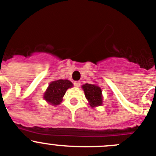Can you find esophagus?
Segmentation results:
<instances>
[{
    "mask_svg": "<svg viewBox=\"0 0 156 156\" xmlns=\"http://www.w3.org/2000/svg\"><path fill=\"white\" fill-rule=\"evenodd\" d=\"M74 85H75V87H80V85H81V82L78 81H75V82H74Z\"/></svg>",
    "mask_w": 156,
    "mask_h": 156,
    "instance_id": "1",
    "label": "esophagus"
}]
</instances>
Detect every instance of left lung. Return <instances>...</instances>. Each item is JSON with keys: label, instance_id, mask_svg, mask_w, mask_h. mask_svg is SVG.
Returning a JSON list of instances; mask_svg holds the SVG:
<instances>
[{"label": "left lung", "instance_id": "1", "mask_svg": "<svg viewBox=\"0 0 156 156\" xmlns=\"http://www.w3.org/2000/svg\"><path fill=\"white\" fill-rule=\"evenodd\" d=\"M86 99L90 103L92 107L101 106L102 103V90L99 86L91 84H85L82 85Z\"/></svg>", "mask_w": 156, "mask_h": 156}]
</instances>
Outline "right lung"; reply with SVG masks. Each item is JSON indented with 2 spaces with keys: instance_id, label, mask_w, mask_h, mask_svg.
<instances>
[{
  "instance_id": "obj_1",
  "label": "right lung",
  "mask_w": 156,
  "mask_h": 156,
  "mask_svg": "<svg viewBox=\"0 0 156 156\" xmlns=\"http://www.w3.org/2000/svg\"><path fill=\"white\" fill-rule=\"evenodd\" d=\"M73 84L68 80H57L52 81L44 94V99L52 105H58L62 101L67 89L72 87Z\"/></svg>"
}]
</instances>
